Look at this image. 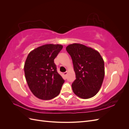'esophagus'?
I'll list each match as a JSON object with an SVG mask.
<instances>
[{"label": "esophagus", "instance_id": "34e87169", "mask_svg": "<svg viewBox=\"0 0 129 129\" xmlns=\"http://www.w3.org/2000/svg\"><path fill=\"white\" fill-rule=\"evenodd\" d=\"M63 75L64 76H67V72H66L63 73Z\"/></svg>", "mask_w": 129, "mask_h": 129}]
</instances>
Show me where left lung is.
<instances>
[{
    "label": "left lung",
    "instance_id": "8db88e82",
    "mask_svg": "<svg viewBox=\"0 0 129 129\" xmlns=\"http://www.w3.org/2000/svg\"><path fill=\"white\" fill-rule=\"evenodd\" d=\"M73 63L76 80L73 91L77 96L88 99L98 92L104 77V62L100 54L90 47L73 44L66 47Z\"/></svg>",
    "mask_w": 129,
    "mask_h": 129
}]
</instances>
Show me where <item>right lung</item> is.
<instances>
[{"mask_svg":"<svg viewBox=\"0 0 129 129\" xmlns=\"http://www.w3.org/2000/svg\"><path fill=\"white\" fill-rule=\"evenodd\" d=\"M63 46L47 44L34 49L24 65L27 83L30 91L41 100H51L60 93L64 80L58 74L54 60Z\"/></svg>","mask_w":129,"mask_h":129,"instance_id":"right-lung-1","label":"right lung"}]
</instances>
